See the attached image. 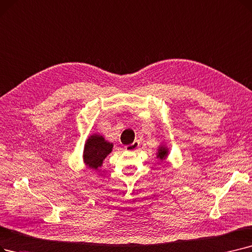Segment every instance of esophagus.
<instances>
[{"label": "esophagus", "instance_id": "esophagus-1", "mask_svg": "<svg viewBox=\"0 0 252 252\" xmlns=\"http://www.w3.org/2000/svg\"><path fill=\"white\" fill-rule=\"evenodd\" d=\"M140 146V142L139 141H134L132 144L126 145L125 148L126 151H136Z\"/></svg>", "mask_w": 252, "mask_h": 252}]
</instances>
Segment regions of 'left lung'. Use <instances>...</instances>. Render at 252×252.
Returning <instances> with one entry per match:
<instances>
[{
  "label": "left lung",
  "mask_w": 252,
  "mask_h": 252,
  "mask_svg": "<svg viewBox=\"0 0 252 252\" xmlns=\"http://www.w3.org/2000/svg\"><path fill=\"white\" fill-rule=\"evenodd\" d=\"M168 156H169V148L166 145V143H163L162 142L157 149V158L163 161L168 158Z\"/></svg>",
  "instance_id": "obj_1"
}]
</instances>
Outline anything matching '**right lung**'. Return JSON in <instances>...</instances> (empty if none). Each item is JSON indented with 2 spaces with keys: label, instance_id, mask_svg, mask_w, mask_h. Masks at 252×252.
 Segmentation results:
<instances>
[{
  "label": "right lung",
  "instance_id": "add662e5",
  "mask_svg": "<svg viewBox=\"0 0 252 252\" xmlns=\"http://www.w3.org/2000/svg\"><path fill=\"white\" fill-rule=\"evenodd\" d=\"M113 149V143L107 141L100 134H92L86 139L83 149L84 165L93 170H97L103 166L104 159L110 155Z\"/></svg>",
  "mask_w": 252,
  "mask_h": 252
}]
</instances>
